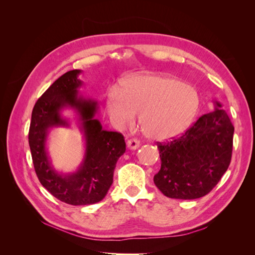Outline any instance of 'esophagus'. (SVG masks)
Listing matches in <instances>:
<instances>
[{"label":"esophagus","instance_id":"esophagus-1","mask_svg":"<svg viewBox=\"0 0 255 255\" xmlns=\"http://www.w3.org/2000/svg\"><path fill=\"white\" fill-rule=\"evenodd\" d=\"M127 144H128V148L129 150H136V149L139 148L140 142H139V140H137V139H135V138H133V139L128 140Z\"/></svg>","mask_w":255,"mask_h":255}]
</instances>
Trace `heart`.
I'll list each match as a JSON object with an SVG mask.
<instances>
[{"instance_id": "heart-1", "label": "heart", "mask_w": 255, "mask_h": 255, "mask_svg": "<svg viewBox=\"0 0 255 255\" xmlns=\"http://www.w3.org/2000/svg\"><path fill=\"white\" fill-rule=\"evenodd\" d=\"M198 92L190 85L164 74L134 75L121 88L107 92L105 107L118 128L133 126L140 114L142 132L150 139L164 141L182 134L199 109Z\"/></svg>"}]
</instances>
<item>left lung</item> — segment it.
I'll return each instance as SVG.
<instances>
[{"mask_svg":"<svg viewBox=\"0 0 255 255\" xmlns=\"http://www.w3.org/2000/svg\"><path fill=\"white\" fill-rule=\"evenodd\" d=\"M221 106L216 101L215 110L201 116L181 137L157 145L161 165L154 184L166 197L201 198L228 170L234 127Z\"/></svg>","mask_w":255,"mask_h":255,"instance_id":"1","label":"left lung"}]
</instances>
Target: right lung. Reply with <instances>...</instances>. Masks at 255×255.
Returning a JSON list of instances; mask_svg holds the SVG:
<instances>
[{"mask_svg": "<svg viewBox=\"0 0 255 255\" xmlns=\"http://www.w3.org/2000/svg\"><path fill=\"white\" fill-rule=\"evenodd\" d=\"M81 70L68 71L58 78L38 99L30 120L28 143L36 174L42 186L71 205H89L100 202L113 184L117 160L126 152L125 137L118 132L102 128L96 119L98 102L80 95L83 82ZM72 108L85 140V155L76 172L58 173L52 167L46 149L52 127H67L70 123L61 112Z\"/></svg>", "mask_w": 255, "mask_h": 255, "instance_id": "1", "label": "right lung"}]
</instances>
